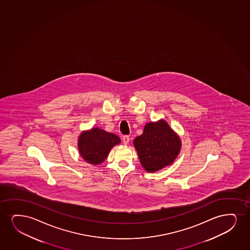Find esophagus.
Wrapping results in <instances>:
<instances>
[{
	"label": "esophagus",
	"instance_id": "esophagus-1",
	"mask_svg": "<svg viewBox=\"0 0 250 250\" xmlns=\"http://www.w3.org/2000/svg\"><path fill=\"white\" fill-rule=\"evenodd\" d=\"M129 136H127V135H124V136H123V142H124V145H127V144L129 143Z\"/></svg>",
	"mask_w": 250,
	"mask_h": 250
}]
</instances>
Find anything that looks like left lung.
<instances>
[{"label":"left lung","instance_id":"left-lung-1","mask_svg":"<svg viewBox=\"0 0 250 250\" xmlns=\"http://www.w3.org/2000/svg\"><path fill=\"white\" fill-rule=\"evenodd\" d=\"M140 163L155 172L171 165L180 151L181 141L165 121L146 124L144 133L133 140Z\"/></svg>","mask_w":250,"mask_h":250}]
</instances>
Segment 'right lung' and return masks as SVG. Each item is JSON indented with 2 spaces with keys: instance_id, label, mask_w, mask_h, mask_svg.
I'll return each instance as SVG.
<instances>
[{
  "instance_id": "add662e5",
  "label": "right lung",
  "mask_w": 250,
  "mask_h": 250,
  "mask_svg": "<svg viewBox=\"0 0 250 250\" xmlns=\"http://www.w3.org/2000/svg\"><path fill=\"white\" fill-rule=\"evenodd\" d=\"M120 142L117 135L95 127L79 136V152L89 164H100L107 157L111 148Z\"/></svg>"
}]
</instances>
